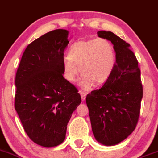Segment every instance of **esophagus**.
<instances>
[{"instance_id": "obj_1", "label": "esophagus", "mask_w": 158, "mask_h": 158, "mask_svg": "<svg viewBox=\"0 0 158 158\" xmlns=\"http://www.w3.org/2000/svg\"><path fill=\"white\" fill-rule=\"evenodd\" d=\"M79 92H80L81 96V99L83 101H85V98H86V95H87L86 92H85V91H80Z\"/></svg>"}]
</instances>
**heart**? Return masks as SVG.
Returning a JSON list of instances; mask_svg holds the SVG:
<instances>
[{"mask_svg": "<svg viewBox=\"0 0 158 158\" xmlns=\"http://www.w3.org/2000/svg\"><path fill=\"white\" fill-rule=\"evenodd\" d=\"M116 52L113 45L103 38L81 40L73 43L63 63L66 80L73 82L81 73L80 85L85 89L94 83H106L115 70Z\"/></svg>", "mask_w": 158, "mask_h": 158, "instance_id": "heart-1", "label": "heart"}]
</instances>
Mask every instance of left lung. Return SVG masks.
<instances>
[{
    "label": "left lung",
    "mask_w": 158,
    "mask_h": 158,
    "mask_svg": "<svg viewBox=\"0 0 158 158\" xmlns=\"http://www.w3.org/2000/svg\"><path fill=\"white\" fill-rule=\"evenodd\" d=\"M97 34L113 44L116 64L102 87L87 95L86 103L95 139L112 146L130 136L137 125L143 98L140 69L128 43L112 31Z\"/></svg>",
    "instance_id": "left-lung-1"
}]
</instances>
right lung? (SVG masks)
Returning a JSON list of instances; mask_svg holds the SVG:
<instances>
[{"label":"right lung","instance_id":"obj_1","mask_svg":"<svg viewBox=\"0 0 158 158\" xmlns=\"http://www.w3.org/2000/svg\"><path fill=\"white\" fill-rule=\"evenodd\" d=\"M67 35V30L56 29L30 43L16 72L15 109L28 137L46 148L64 142L81 102L76 87L63 76Z\"/></svg>","mask_w":158,"mask_h":158}]
</instances>
